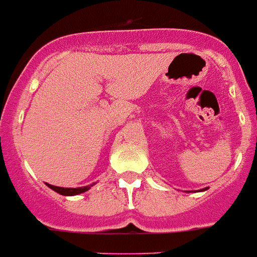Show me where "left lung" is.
Wrapping results in <instances>:
<instances>
[{
    "mask_svg": "<svg viewBox=\"0 0 257 257\" xmlns=\"http://www.w3.org/2000/svg\"><path fill=\"white\" fill-rule=\"evenodd\" d=\"M203 191H206V188H204V190H203Z\"/></svg>",
    "mask_w": 257,
    "mask_h": 257,
    "instance_id": "obj_1",
    "label": "left lung"
}]
</instances>
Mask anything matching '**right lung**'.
I'll return each mask as SVG.
<instances>
[{
	"mask_svg": "<svg viewBox=\"0 0 257 257\" xmlns=\"http://www.w3.org/2000/svg\"><path fill=\"white\" fill-rule=\"evenodd\" d=\"M46 184H47V187H49V188H51V190L55 191V192H58V194L65 195V196H73V195H79V194H82V192H86V191L89 190L91 186H94V184H91V186L78 187V188H65V187H57V186H53V184H49V183H46Z\"/></svg>",
	"mask_w": 257,
	"mask_h": 257,
	"instance_id": "right-lung-1",
	"label": "right lung"
}]
</instances>
